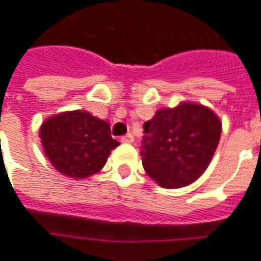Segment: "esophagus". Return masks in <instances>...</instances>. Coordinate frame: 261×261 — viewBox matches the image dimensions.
I'll list each match as a JSON object with an SVG mask.
<instances>
[{
    "label": "esophagus",
    "mask_w": 261,
    "mask_h": 261,
    "mask_svg": "<svg viewBox=\"0 0 261 261\" xmlns=\"http://www.w3.org/2000/svg\"><path fill=\"white\" fill-rule=\"evenodd\" d=\"M133 141H134V136L133 134H127V136L121 137V142H124V144H131Z\"/></svg>",
    "instance_id": "esophagus-1"
}]
</instances>
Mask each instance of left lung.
Returning <instances> with one entry per match:
<instances>
[{"mask_svg":"<svg viewBox=\"0 0 261 261\" xmlns=\"http://www.w3.org/2000/svg\"><path fill=\"white\" fill-rule=\"evenodd\" d=\"M142 165L165 189L189 186L207 170L218 147L222 123L204 105L180 102L159 109L144 123Z\"/></svg>","mask_w":261,"mask_h":261,"instance_id":"1","label":"left lung"}]
</instances>
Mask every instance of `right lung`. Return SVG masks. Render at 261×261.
I'll list each match as a JSON object with an SVG mask.
<instances>
[{
  "label": "right lung",
  "mask_w": 261,
  "mask_h": 261,
  "mask_svg": "<svg viewBox=\"0 0 261 261\" xmlns=\"http://www.w3.org/2000/svg\"><path fill=\"white\" fill-rule=\"evenodd\" d=\"M43 151L61 175L85 179L108 162L120 142L110 136L108 121L85 110H68L44 120L39 130Z\"/></svg>",
  "instance_id": "add662e5"
}]
</instances>
